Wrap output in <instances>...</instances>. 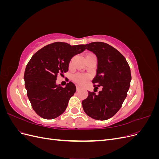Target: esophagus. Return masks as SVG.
<instances>
[{
	"label": "esophagus",
	"instance_id": "34e87169",
	"mask_svg": "<svg viewBox=\"0 0 159 159\" xmlns=\"http://www.w3.org/2000/svg\"><path fill=\"white\" fill-rule=\"evenodd\" d=\"M76 89H77V91H79V90H80V87H78V86H77V88H76Z\"/></svg>",
	"mask_w": 159,
	"mask_h": 159
}]
</instances>
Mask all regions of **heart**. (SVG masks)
I'll return each instance as SVG.
<instances>
[{
	"mask_svg": "<svg viewBox=\"0 0 159 159\" xmlns=\"http://www.w3.org/2000/svg\"><path fill=\"white\" fill-rule=\"evenodd\" d=\"M89 76L87 74H76L73 76L74 81L80 85L85 84L87 83V81L89 80Z\"/></svg>",
	"mask_w": 159,
	"mask_h": 159,
	"instance_id": "1",
	"label": "heart"
}]
</instances>
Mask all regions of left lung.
<instances>
[{
	"label": "left lung",
	"instance_id": "1",
	"mask_svg": "<svg viewBox=\"0 0 159 159\" xmlns=\"http://www.w3.org/2000/svg\"><path fill=\"white\" fill-rule=\"evenodd\" d=\"M85 46L97 56L98 69L92 80L94 91H88V97L82 101V107L89 117L104 121L112 117L121 107L130 87L131 70L125 57L107 43L94 42ZM99 87L102 90L95 94Z\"/></svg>",
	"mask_w": 159,
	"mask_h": 159
}]
</instances>
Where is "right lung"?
Masks as SVG:
<instances>
[{
  "label": "right lung",
  "mask_w": 159,
  "mask_h": 159,
  "mask_svg": "<svg viewBox=\"0 0 159 159\" xmlns=\"http://www.w3.org/2000/svg\"><path fill=\"white\" fill-rule=\"evenodd\" d=\"M85 47L54 42L36 52L28 61L24 75L27 96L40 117L52 119L65 111L76 87L70 81L63 88L56 85V80L57 75L68 71L71 57L83 52Z\"/></svg>",
  "instance_id": "obj_1"
}]
</instances>
